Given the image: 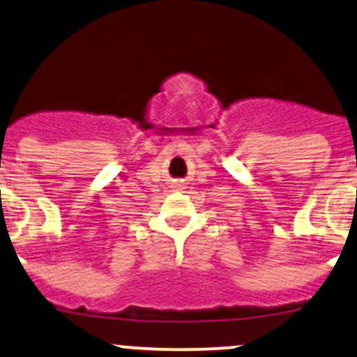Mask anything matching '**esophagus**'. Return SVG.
I'll list each match as a JSON object with an SVG mask.
<instances>
[{
    "label": "esophagus",
    "mask_w": 357,
    "mask_h": 357,
    "mask_svg": "<svg viewBox=\"0 0 357 357\" xmlns=\"http://www.w3.org/2000/svg\"><path fill=\"white\" fill-rule=\"evenodd\" d=\"M174 188H176V190H184V188H186V186H184V184H183L181 181H179V183L174 184Z\"/></svg>",
    "instance_id": "obj_1"
}]
</instances>
